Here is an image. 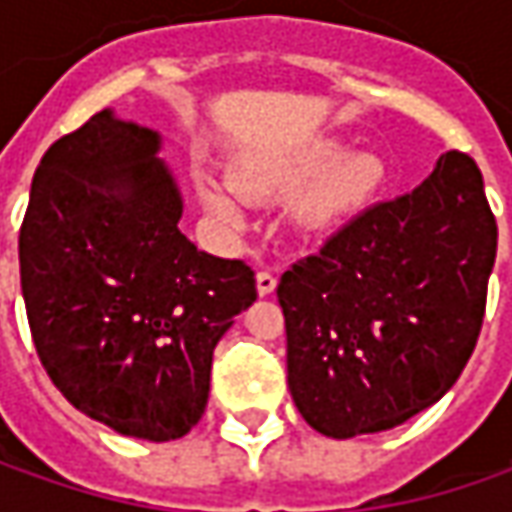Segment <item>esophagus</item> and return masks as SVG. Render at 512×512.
Wrapping results in <instances>:
<instances>
[{
	"instance_id": "esophagus-1",
	"label": "esophagus",
	"mask_w": 512,
	"mask_h": 512,
	"mask_svg": "<svg viewBox=\"0 0 512 512\" xmlns=\"http://www.w3.org/2000/svg\"><path fill=\"white\" fill-rule=\"evenodd\" d=\"M256 290H259V296H270L276 290V276L270 270H259L256 273Z\"/></svg>"
}]
</instances>
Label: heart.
<instances>
[{"label":"heart","mask_w":512,"mask_h":512,"mask_svg":"<svg viewBox=\"0 0 512 512\" xmlns=\"http://www.w3.org/2000/svg\"><path fill=\"white\" fill-rule=\"evenodd\" d=\"M384 162L356 150L339 136H302L293 142L242 153L230 179L247 202H285L293 196V225L302 233H325L356 219L384 187ZM199 202L227 227H245V202L216 179H199Z\"/></svg>","instance_id":"b5f03b06"}]
</instances>
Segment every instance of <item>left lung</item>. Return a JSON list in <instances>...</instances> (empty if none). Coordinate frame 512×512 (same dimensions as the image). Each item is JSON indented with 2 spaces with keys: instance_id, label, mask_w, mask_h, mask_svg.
I'll list each match as a JSON object with an SVG mask.
<instances>
[{
  "instance_id": "left-lung-1",
  "label": "left lung",
  "mask_w": 512,
  "mask_h": 512,
  "mask_svg": "<svg viewBox=\"0 0 512 512\" xmlns=\"http://www.w3.org/2000/svg\"><path fill=\"white\" fill-rule=\"evenodd\" d=\"M496 239L482 170L447 150L285 270L287 387L305 422L353 439L439 402L479 339Z\"/></svg>"
}]
</instances>
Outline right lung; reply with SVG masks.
<instances>
[{
    "instance_id": "add662e5",
    "label": "right lung",
    "mask_w": 512,
    "mask_h": 512,
    "mask_svg": "<svg viewBox=\"0 0 512 512\" xmlns=\"http://www.w3.org/2000/svg\"><path fill=\"white\" fill-rule=\"evenodd\" d=\"M159 130L99 110L53 142L19 230L30 333L50 382L110 430L170 442L202 419L213 350L256 302L253 270L179 230Z\"/></svg>"
}]
</instances>
